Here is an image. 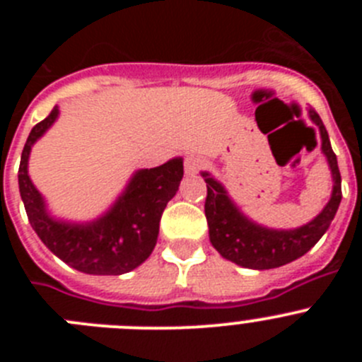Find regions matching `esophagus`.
<instances>
[{"instance_id":"obj_1","label":"esophagus","mask_w":362,"mask_h":362,"mask_svg":"<svg viewBox=\"0 0 362 362\" xmlns=\"http://www.w3.org/2000/svg\"><path fill=\"white\" fill-rule=\"evenodd\" d=\"M203 168V159L196 158V156H188L185 158V172L187 174H197Z\"/></svg>"}]
</instances>
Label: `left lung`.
I'll return each instance as SVG.
<instances>
[{
    "label": "left lung",
    "mask_w": 362,
    "mask_h": 362,
    "mask_svg": "<svg viewBox=\"0 0 362 362\" xmlns=\"http://www.w3.org/2000/svg\"><path fill=\"white\" fill-rule=\"evenodd\" d=\"M310 117L321 130L322 152L330 163L334 190L325 210L308 225L296 230H268L255 225L233 206L230 197L226 196L225 188L221 187L216 179L210 177L206 172L203 174L204 183H206L204 216L209 223L210 241L214 248L232 263L245 268H255V270H268V268L292 263L300 255H305L322 238V233L328 230L332 219L335 217L341 197H343L337 158L332 150L325 124L313 108H310Z\"/></svg>",
    "instance_id": "left-lung-1"
}]
</instances>
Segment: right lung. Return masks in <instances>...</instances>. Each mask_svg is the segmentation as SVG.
<instances>
[{"label": "right lung", "instance_id": "right-lung-1", "mask_svg": "<svg viewBox=\"0 0 362 362\" xmlns=\"http://www.w3.org/2000/svg\"><path fill=\"white\" fill-rule=\"evenodd\" d=\"M57 117V108L34 127L21 152L18 181L28 221L37 238L69 267L94 276H119L134 270L152 254L166 203L183 179V161L139 170L110 212L90 225H69L50 219L40 192L27 172L30 146Z\"/></svg>", "mask_w": 362, "mask_h": 362}]
</instances>
